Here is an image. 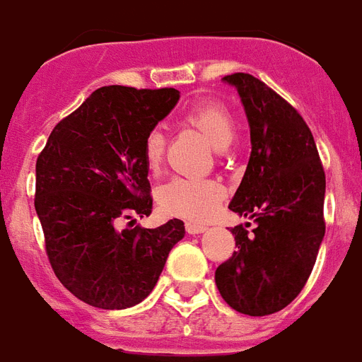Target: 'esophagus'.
Segmentation results:
<instances>
[{
  "mask_svg": "<svg viewBox=\"0 0 362 362\" xmlns=\"http://www.w3.org/2000/svg\"><path fill=\"white\" fill-rule=\"evenodd\" d=\"M185 228H187V231L192 233V235H196V233H204V231L207 230V226H205V224H199V222H187Z\"/></svg>",
  "mask_w": 362,
  "mask_h": 362,
  "instance_id": "1",
  "label": "esophagus"
}]
</instances>
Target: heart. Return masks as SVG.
Masks as SVG:
<instances>
[{
  "mask_svg": "<svg viewBox=\"0 0 362 362\" xmlns=\"http://www.w3.org/2000/svg\"><path fill=\"white\" fill-rule=\"evenodd\" d=\"M183 121L189 127L199 131L209 140L215 149L222 151L230 146L235 136V125L221 103L205 100L185 114ZM166 138L158 129L151 131L144 141V158L147 168L157 173L163 166ZM224 198V189L213 179L173 177L158 190V204L172 215L190 218V221H205L216 211Z\"/></svg>",
  "mask_w": 362,
  "mask_h": 362,
  "instance_id": "obj_1",
  "label": "heart"
}]
</instances>
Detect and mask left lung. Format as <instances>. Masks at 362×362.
<instances>
[{"mask_svg": "<svg viewBox=\"0 0 362 362\" xmlns=\"http://www.w3.org/2000/svg\"><path fill=\"white\" fill-rule=\"evenodd\" d=\"M245 106L252 151L230 209L254 221L231 228L235 247L215 271L233 310L269 316L305 288L325 235V172L310 129L290 103L252 74L222 78Z\"/></svg>", "mask_w": 362, "mask_h": 362, "instance_id": "left-lung-1", "label": "left lung"}]
</instances>
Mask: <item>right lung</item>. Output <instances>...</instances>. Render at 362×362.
I'll list each match as a JSON object with an SVG mask.
<instances>
[{"label": "right lung", "mask_w": 362, "mask_h": 362, "mask_svg": "<svg viewBox=\"0 0 362 362\" xmlns=\"http://www.w3.org/2000/svg\"><path fill=\"white\" fill-rule=\"evenodd\" d=\"M179 100L173 88L106 86L54 127L35 166V211L54 273L72 296L123 310L157 284L185 224L134 226L151 215L146 136ZM131 220L125 230L119 222Z\"/></svg>", "instance_id": "add662e5"}]
</instances>
